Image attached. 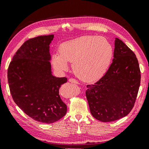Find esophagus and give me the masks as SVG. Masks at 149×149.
<instances>
[{
	"mask_svg": "<svg viewBox=\"0 0 149 149\" xmlns=\"http://www.w3.org/2000/svg\"><path fill=\"white\" fill-rule=\"evenodd\" d=\"M68 81H69V82L72 83L78 84V81H76L75 79H73V78H70V79H69Z\"/></svg>",
	"mask_w": 149,
	"mask_h": 149,
	"instance_id": "34e87169",
	"label": "esophagus"
}]
</instances>
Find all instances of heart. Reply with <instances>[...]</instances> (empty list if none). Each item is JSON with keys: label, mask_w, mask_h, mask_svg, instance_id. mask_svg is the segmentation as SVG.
Wrapping results in <instances>:
<instances>
[{"label": "heart", "mask_w": 149, "mask_h": 149, "mask_svg": "<svg viewBox=\"0 0 149 149\" xmlns=\"http://www.w3.org/2000/svg\"><path fill=\"white\" fill-rule=\"evenodd\" d=\"M113 55L110 42L104 37L84 36L65 42L59 47V53L52 55L55 69L66 70L68 63L78 78L92 82L102 77L109 68Z\"/></svg>", "instance_id": "1"}]
</instances>
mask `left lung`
I'll list each match as a JSON object with an SVG mask.
<instances>
[{"mask_svg":"<svg viewBox=\"0 0 149 149\" xmlns=\"http://www.w3.org/2000/svg\"><path fill=\"white\" fill-rule=\"evenodd\" d=\"M113 57L105 75L94 85H86L85 93L92 115L105 123L129 114L134 106L141 82L136 55L117 38Z\"/></svg>","mask_w":149,"mask_h":149,"instance_id":"8db88e82","label":"left lung"}]
</instances>
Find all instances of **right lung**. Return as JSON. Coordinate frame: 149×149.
<instances>
[{"instance_id": "right-lung-1", "label": "right lung", "mask_w": 149, "mask_h": 149, "mask_svg": "<svg viewBox=\"0 0 149 149\" xmlns=\"http://www.w3.org/2000/svg\"><path fill=\"white\" fill-rule=\"evenodd\" d=\"M53 34L26 41L13 56L8 69L10 93L20 109L36 121L50 124L66 115L59 88L66 77L51 74L49 45Z\"/></svg>"}]
</instances>
